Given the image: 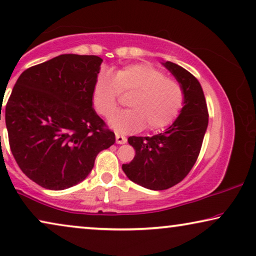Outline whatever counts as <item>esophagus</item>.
I'll return each instance as SVG.
<instances>
[{
  "label": "esophagus",
  "mask_w": 256,
  "mask_h": 256,
  "mask_svg": "<svg viewBox=\"0 0 256 256\" xmlns=\"http://www.w3.org/2000/svg\"><path fill=\"white\" fill-rule=\"evenodd\" d=\"M115 138H116V143H118V144H124V143L127 142V138L121 134H118V132L116 135H115Z\"/></svg>",
  "instance_id": "1"
}]
</instances>
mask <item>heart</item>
<instances>
[{
	"label": "heart",
	"mask_w": 256,
	"mask_h": 256,
	"mask_svg": "<svg viewBox=\"0 0 256 256\" xmlns=\"http://www.w3.org/2000/svg\"><path fill=\"white\" fill-rule=\"evenodd\" d=\"M122 94H130L128 106L110 118V124L121 132L160 130L176 120L184 104L183 87L177 80L150 64H132L113 76L101 71L94 82L92 102L96 113L110 118L118 110Z\"/></svg>",
	"instance_id": "b5f03b06"
}]
</instances>
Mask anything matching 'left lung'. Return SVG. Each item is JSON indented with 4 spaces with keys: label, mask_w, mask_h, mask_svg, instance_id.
I'll use <instances>...</instances> for the list:
<instances>
[{
    "label": "left lung",
    "mask_w": 256,
    "mask_h": 256,
    "mask_svg": "<svg viewBox=\"0 0 256 256\" xmlns=\"http://www.w3.org/2000/svg\"><path fill=\"white\" fill-rule=\"evenodd\" d=\"M163 65L183 87L184 107L164 132L152 138L130 136L128 142L135 149V157L122 166L129 180L150 190H166L188 176L208 124V104L198 79L174 62Z\"/></svg>",
    "instance_id": "left-lung-1"
}]
</instances>
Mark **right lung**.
Instances as JSON below:
<instances>
[{"instance_id":"right-lung-1","label":"right lung","mask_w":256,"mask_h":256,"mask_svg":"<svg viewBox=\"0 0 256 256\" xmlns=\"http://www.w3.org/2000/svg\"><path fill=\"white\" fill-rule=\"evenodd\" d=\"M102 59L60 54L26 68L6 104L9 146L26 176L48 190H64L88 176L115 134L92 108ZM2 110V104H1Z\"/></svg>"}]
</instances>
